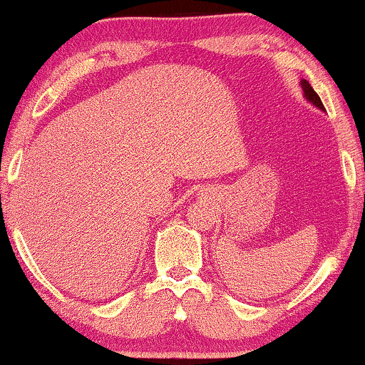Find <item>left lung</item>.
<instances>
[{"instance_id":"8db88e82","label":"left lung","mask_w":365,"mask_h":365,"mask_svg":"<svg viewBox=\"0 0 365 365\" xmlns=\"http://www.w3.org/2000/svg\"><path fill=\"white\" fill-rule=\"evenodd\" d=\"M301 88H302V91H304V98H306V101H309V103L312 104V106H316L317 109H321V111H324L321 98L317 96V93L314 91L311 84H309V81H306V79H301Z\"/></svg>"}]
</instances>
